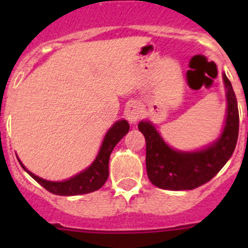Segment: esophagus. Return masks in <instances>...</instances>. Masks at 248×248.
<instances>
[{
    "instance_id": "34e87169",
    "label": "esophagus",
    "mask_w": 248,
    "mask_h": 248,
    "mask_svg": "<svg viewBox=\"0 0 248 248\" xmlns=\"http://www.w3.org/2000/svg\"><path fill=\"white\" fill-rule=\"evenodd\" d=\"M140 116H141V110H140L138 104H131L126 109V117L129 121V124H137Z\"/></svg>"
}]
</instances>
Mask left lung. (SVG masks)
Segmentation results:
<instances>
[{
    "label": "left lung",
    "instance_id": "left-lung-1",
    "mask_svg": "<svg viewBox=\"0 0 248 248\" xmlns=\"http://www.w3.org/2000/svg\"><path fill=\"white\" fill-rule=\"evenodd\" d=\"M226 87L227 115L221 134L215 141L194 151L169 146L154 124L141 120L139 131L146 141V170L149 180L158 188L182 191L206 184L231 158L239 136V110L232 82L222 74Z\"/></svg>",
    "mask_w": 248,
    "mask_h": 248
}]
</instances>
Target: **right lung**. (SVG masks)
<instances>
[{
  "mask_svg": "<svg viewBox=\"0 0 248 248\" xmlns=\"http://www.w3.org/2000/svg\"><path fill=\"white\" fill-rule=\"evenodd\" d=\"M128 131L129 124L126 120H119L115 122L104 136L101 149L91 166L63 181H49V180L42 179L30 171L29 169H26L19 157H17V161L22 169L29 172L30 176L33 177L41 186H43L46 191L51 192V193L57 194V196H77V194L91 193V192L99 189L106 184L109 176L110 155L117 142L128 133Z\"/></svg>",
  "mask_w": 248,
  "mask_h": 248,
  "instance_id": "obj_1",
  "label": "right lung"
}]
</instances>
